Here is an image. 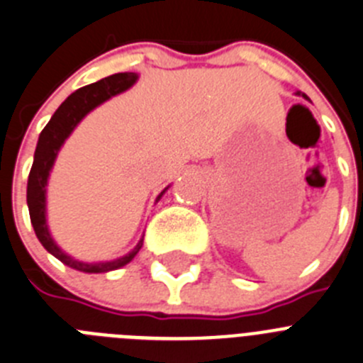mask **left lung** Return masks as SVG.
Instances as JSON below:
<instances>
[{
	"mask_svg": "<svg viewBox=\"0 0 363 363\" xmlns=\"http://www.w3.org/2000/svg\"><path fill=\"white\" fill-rule=\"evenodd\" d=\"M303 97H306V96H303ZM306 99H308V97H306Z\"/></svg>",
	"mask_w": 363,
	"mask_h": 363,
	"instance_id": "left-lung-1",
	"label": "left lung"
}]
</instances>
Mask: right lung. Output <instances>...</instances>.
<instances>
[{
    "mask_svg": "<svg viewBox=\"0 0 363 363\" xmlns=\"http://www.w3.org/2000/svg\"><path fill=\"white\" fill-rule=\"evenodd\" d=\"M135 79L137 76L133 72H121V74L104 77V79L97 81V83L88 84V86H83L79 90H76L74 94H70L61 103L60 108L55 110V113L48 121V125L45 126L43 132L39 133V141L38 146H35L34 164L30 168L27 184V202L28 211H30L32 226H34L39 242L43 244L48 253L54 255L55 259H60L67 266L74 267L77 271H84V273H106V271L123 267L139 253V250L143 247V238L128 255H125V257H121L117 260H112V262L84 264L79 262V260H74L57 247V244L52 240L50 233H48L47 218H45V186H47V179L48 174H50L52 164L55 161V155L60 152L65 139L70 135L72 130L76 128L77 123L90 110L96 108L97 104L104 103V101L110 99L112 96L125 92L126 88H130L135 83ZM161 195H159V199H161Z\"/></svg>",
    "mask_w": 363,
    "mask_h": 363,
    "instance_id": "add662e5",
    "label": "right lung"
}]
</instances>
